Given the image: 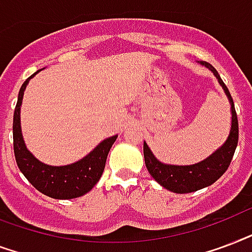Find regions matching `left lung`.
<instances>
[{"instance_id":"obj_1","label":"left lung","mask_w":252,"mask_h":252,"mask_svg":"<svg viewBox=\"0 0 252 252\" xmlns=\"http://www.w3.org/2000/svg\"><path fill=\"white\" fill-rule=\"evenodd\" d=\"M201 65L206 67L213 72L216 79L225 92L226 97L230 102V112H231V127L227 139L221 147L217 148L212 155L190 165H175L161 163L155 158L153 151L150 150L146 142H143V154L146 167L150 175L163 187L173 193H190L198 189L209 187L226 172L229 168L230 161L233 159L235 148L238 144V118L235 108H234L233 98L229 89L221 80L218 72L212 64L206 62H198Z\"/></svg>"}]
</instances>
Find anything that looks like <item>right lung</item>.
<instances>
[{"mask_svg":"<svg viewBox=\"0 0 252 252\" xmlns=\"http://www.w3.org/2000/svg\"><path fill=\"white\" fill-rule=\"evenodd\" d=\"M38 72H40V69L35 72L34 75H31L19 89L18 101H17L14 120H13V143H14L15 160L19 171L43 194L56 200H71L84 196L98 183L99 177L104 172L109 151L118 135H113L104 139L87 157L72 164L50 165L38 160L27 150L21 128V105H22L23 93L29 81Z\"/></svg>","mask_w":252,"mask_h":252,"instance_id":"obj_1","label":"right lung"}]
</instances>
